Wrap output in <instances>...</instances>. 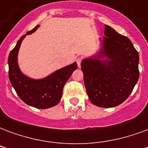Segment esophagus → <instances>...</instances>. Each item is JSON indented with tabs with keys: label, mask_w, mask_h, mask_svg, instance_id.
<instances>
[{
	"label": "esophagus",
	"mask_w": 148,
	"mask_h": 148,
	"mask_svg": "<svg viewBox=\"0 0 148 148\" xmlns=\"http://www.w3.org/2000/svg\"><path fill=\"white\" fill-rule=\"evenodd\" d=\"M82 60V58H81V57H78V58L76 59V62H77V66H78V67H80V66H81Z\"/></svg>",
	"instance_id": "1"
}]
</instances>
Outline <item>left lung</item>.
<instances>
[{
	"mask_svg": "<svg viewBox=\"0 0 148 148\" xmlns=\"http://www.w3.org/2000/svg\"><path fill=\"white\" fill-rule=\"evenodd\" d=\"M101 48L82 61L84 83L93 105L112 108L129 97L138 82L139 54L127 37L105 25Z\"/></svg>",
	"mask_w": 148,
	"mask_h": 148,
	"instance_id": "1",
	"label": "left lung"
}]
</instances>
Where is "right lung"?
Here are the masks:
<instances>
[{
    "label": "right lung",
    "mask_w": 148,
    "mask_h": 148,
    "mask_svg": "<svg viewBox=\"0 0 148 148\" xmlns=\"http://www.w3.org/2000/svg\"><path fill=\"white\" fill-rule=\"evenodd\" d=\"M39 27L37 25L22 36L11 51L8 59V77L17 95L24 103L37 109H48L60 101L65 84L77 69V65L74 62L42 79H33L24 75L18 66V52L25 36L35 32Z\"/></svg>",
    "instance_id": "add662e5"
}]
</instances>
